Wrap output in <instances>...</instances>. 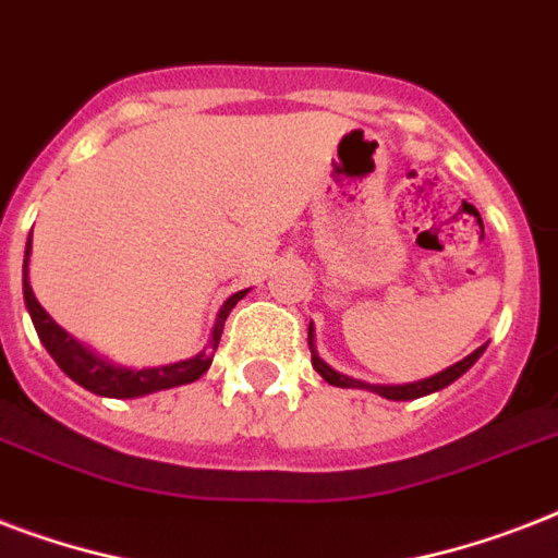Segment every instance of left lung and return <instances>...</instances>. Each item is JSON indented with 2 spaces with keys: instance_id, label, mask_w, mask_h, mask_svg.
Masks as SVG:
<instances>
[{
  "instance_id": "8db88e82",
  "label": "left lung",
  "mask_w": 558,
  "mask_h": 558,
  "mask_svg": "<svg viewBox=\"0 0 558 558\" xmlns=\"http://www.w3.org/2000/svg\"><path fill=\"white\" fill-rule=\"evenodd\" d=\"M313 324H310V336H306V341H310V353H313V367L324 376V381H330V385H336V388H362V390H373V393H379V397L385 399H397V402H402V399H420V397H428V393H434V390H442L446 385H451L454 379H460L463 373L469 371V367L475 365L477 359L484 356V348H477L475 353H469L466 359H460L458 365L446 367V371L434 373V376H428V379H420V381H408V385H371V381H362V379H353V376H344V373L332 371L327 362H324L318 353H315V336H313Z\"/></svg>"
}]
</instances>
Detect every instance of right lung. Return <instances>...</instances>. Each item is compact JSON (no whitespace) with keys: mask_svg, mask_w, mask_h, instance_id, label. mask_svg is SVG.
Masks as SVG:
<instances>
[{"mask_svg":"<svg viewBox=\"0 0 558 558\" xmlns=\"http://www.w3.org/2000/svg\"><path fill=\"white\" fill-rule=\"evenodd\" d=\"M28 254H31V236L28 245H25V263H22V295H25V306H28L31 322H34V330H37L39 341L46 344V350L51 353L60 371L74 379L81 388L98 393V397H112V399H133V397H147V393H156V390L177 388V385H187V381H196L202 373L208 371L210 362H214V350L219 344V336H222V327H226L228 313L234 310L236 301L245 298L248 289L243 292H234L228 298L226 304L219 306L217 322H214V330H210V339L205 344L202 353H196L193 359L185 362H177V365L165 367H142V371H133V367L112 365L107 359H100L98 353H92L89 348H83L81 341L72 339L69 332L60 327V324L51 318V315L39 306V301L34 298V289L28 283Z\"/></svg>","mask_w":558,"mask_h":558,"instance_id":"add662e5","label":"right lung"}]
</instances>
